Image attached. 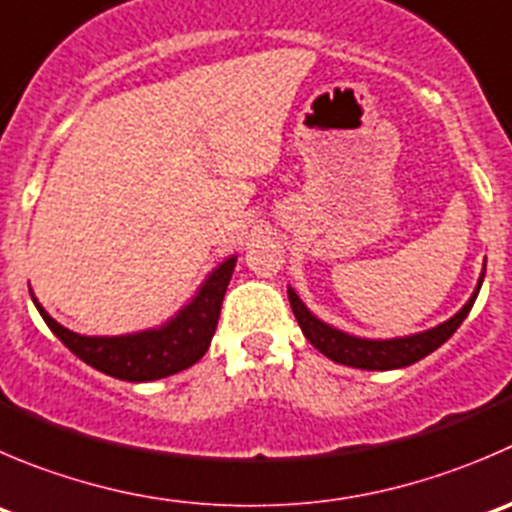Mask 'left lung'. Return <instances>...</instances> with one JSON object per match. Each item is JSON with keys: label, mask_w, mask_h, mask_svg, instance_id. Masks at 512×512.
I'll return each instance as SVG.
<instances>
[{"label": "left lung", "mask_w": 512, "mask_h": 512, "mask_svg": "<svg viewBox=\"0 0 512 512\" xmlns=\"http://www.w3.org/2000/svg\"><path fill=\"white\" fill-rule=\"evenodd\" d=\"M483 275H480L478 287H475L473 297L465 302L463 310L458 315L450 317L443 325L433 327V330L418 332V335L410 337H395V340H365V337H352L347 332L335 330V327L325 325L322 320H317L305 305H302L300 297L295 295V290H287L290 297L292 312H295L297 322L302 327V335L317 347L325 357H330L332 362H340V365L360 367V370H395V367H408L413 362L423 360L425 355H430L433 350H438L443 342H448L453 337V332L463 325V320L468 317L470 307H473L475 297H478L480 285H483Z\"/></svg>", "instance_id": "obj_1"}]
</instances>
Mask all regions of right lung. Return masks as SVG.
Instances as JSON below:
<instances>
[{
    "instance_id": "obj_1",
    "label": "right lung",
    "mask_w": 512,
    "mask_h": 512,
    "mask_svg": "<svg viewBox=\"0 0 512 512\" xmlns=\"http://www.w3.org/2000/svg\"><path fill=\"white\" fill-rule=\"evenodd\" d=\"M235 257H227L215 272L205 280L190 305L177 312L170 322L157 330L135 332L119 337H87L67 330L57 320L44 312V307L34 300L39 315L44 317L49 330L87 365L104 372L109 377L127 382H147L160 377L175 375L195 365L210 347L215 335L220 307L230 285Z\"/></svg>"
}]
</instances>
